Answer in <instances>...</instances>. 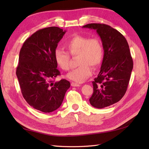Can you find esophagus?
Returning <instances> with one entry per match:
<instances>
[{
    "label": "esophagus",
    "mask_w": 149,
    "mask_h": 149,
    "mask_svg": "<svg viewBox=\"0 0 149 149\" xmlns=\"http://www.w3.org/2000/svg\"><path fill=\"white\" fill-rule=\"evenodd\" d=\"M71 86L73 87H77V86H80V84L76 83H74V82H72Z\"/></svg>",
    "instance_id": "obj_1"
}]
</instances>
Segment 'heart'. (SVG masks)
I'll return each instance as SVG.
<instances>
[{
    "instance_id": "obj_1",
    "label": "heart",
    "mask_w": 149,
    "mask_h": 149,
    "mask_svg": "<svg viewBox=\"0 0 149 149\" xmlns=\"http://www.w3.org/2000/svg\"><path fill=\"white\" fill-rule=\"evenodd\" d=\"M65 48L72 56H77L79 66L72 70L66 75L69 79L77 83H83L92 74L93 69L99 68L102 62L104 49L102 44L97 38L76 35L65 43ZM67 52L56 49L54 52L56 63L63 70L70 68V57Z\"/></svg>"
}]
</instances>
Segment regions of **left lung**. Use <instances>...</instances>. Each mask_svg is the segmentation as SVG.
Masks as SVG:
<instances>
[{
    "mask_svg": "<svg viewBox=\"0 0 149 149\" xmlns=\"http://www.w3.org/2000/svg\"><path fill=\"white\" fill-rule=\"evenodd\" d=\"M83 28L97 31L102 43L104 58L98 76L92 82L91 105L102 109L115 104L127 89L133 61L127 40L119 31L108 25L89 24Z\"/></svg>",
    "mask_w": 149,
    "mask_h": 149,
    "instance_id": "8db88e82",
    "label": "left lung"
}]
</instances>
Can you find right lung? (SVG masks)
Here are the masks:
<instances>
[{
    "label": "right lung",
    "mask_w": 149,
    "mask_h": 149,
    "mask_svg": "<svg viewBox=\"0 0 149 149\" xmlns=\"http://www.w3.org/2000/svg\"><path fill=\"white\" fill-rule=\"evenodd\" d=\"M66 31L50 27L37 31L25 41L20 51L16 74L26 102L43 113H50L61 105L70 82L61 79L54 52Z\"/></svg>",
    "instance_id": "1"
}]
</instances>
